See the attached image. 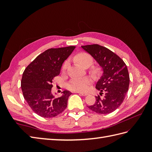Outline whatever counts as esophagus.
Listing matches in <instances>:
<instances>
[{"instance_id": "34e87169", "label": "esophagus", "mask_w": 152, "mask_h": 152, "mask_svg": "<svg viewBox=\"0 0 152 152\" xmlns=\"http://www.w3.org/2000/svg\"><path fill=\"white\" fill-rule=\"evenodd\" d=\"M78 93H79V95H82V96H87V95H88V93H87L78 92Z\"/></svg>"}]
</instances>
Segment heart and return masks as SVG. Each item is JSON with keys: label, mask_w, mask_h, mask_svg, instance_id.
Instances as JSON below:
<instances>
[{"label": "heart", "mask_w": 152, "mask_h": 152, "mask_svg": "<svg viewBox=\"0 0 152 152\" xmlns=\"http://www.w3.org/2000/svg\"><path fill=\"white\" fill-rule=\"evenodd\" d=\"M74 60L76 63L80 64L83 67H88L93 64V57L88 53L81 52L76 54L74 57ZM69 65V63L66 61L64 63L62 70L65 71ZM100 70L98 68H93L91 70V72L93 75H97ZM91 83V81L88 78H75L71 79L66 84V88L69 90L74 92H84L88 89V87Z\"/></svg>", "instance_id": "1"}]
</instances>
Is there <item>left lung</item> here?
<instances>
[{
    "label": "left lung",
    "instance_id": "1",
    "mask_svg": "<svg viewBox=\"0 0 152 152\" xmlns=\"http://www.w3.org/2000/svg\"><path fill=\"white\" fill-rule=\"evenodd\" d=\"M82 48L103 70L102 76L96 84V89L101 91L100 95L95 96L94 104L88 107L98 114H110L120 106L128 91L130 78L127 66L120 57L104 46L91 44ZM102 94L104 96L101 98Z\"/></svg>",
    "mask_w": 152,
    "mask_h": 152
}]
</instances>
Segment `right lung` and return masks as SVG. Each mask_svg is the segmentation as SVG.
Masks as SVG:
<instances>
[{
	"label": "right lung",
	"instance_id": "obj_1",
	"mask_svg": "<svg viewBox=\"0 0 152 152\" xmlns=\"http://www.w3.org/2000/svg\"><path fill=\"white\" fill-rule=\"evenodd\" d=\"M75 48L70 46L48 49L38 56L23 73L21 88L24 99L33 111L41 117H56L66 108L72 93L65 90L62 96L56 98L51 93L52 82Z\"/></svg>",
	"mask_w": 152,
	"mask_h": 152
}]
</instances>
